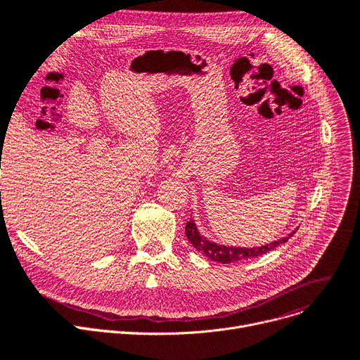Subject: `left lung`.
I'll list each match as a JSON object with an SVG mask.
<instances>
[{
    "label": "left lung",
    "mask_w": 360,
    "mask_h": 360,
    "mask_svg": "<svg viewBox=\"0 0 360 360\" xmlns=\"http://www.w3.org/2000/svg\"><path fill=\"white\" fill-rule=\"evenodd\" d=\"M185 233H186L188 240L193 243V247L197 251L204 254L209 259H213V261L221 262V264L257 258L259 255H264V254H267L269 251L274 250L276 247H278V245L288 242L289 238H292L295 235V232H292L286 238H281L276 242L262 245V247H258V248H238V247L233 248V247H223V245H217L214 242H210V240H207L205 238H202L200 235V232L197 231L193 220H190L185 224Z\"/></svg>",
    "instance_id": "1"
}]
</instances>
